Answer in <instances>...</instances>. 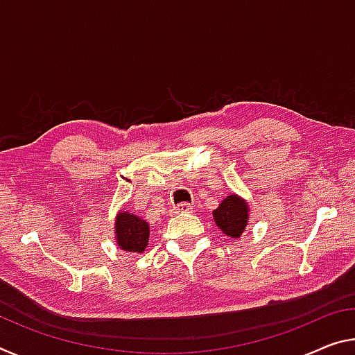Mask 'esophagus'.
Here are the masks:
<instances>
[{
	"label": "esophagus",
	"instance_id": "obj_1",
	"mask_svg": "<svg viewBox=\"0 0 355 355\" xmlns=\"http://www.w3.org/2000/svg\"><path fill=\"white\" fill-rule=\"evenodd\" d=\"M172 215H180V213H188L191 211V205L187 204V202H183V204H178L172 208Z\"/></svg>",
	"mask_w": 355,
	"mask_h": 355
}]
</instances>
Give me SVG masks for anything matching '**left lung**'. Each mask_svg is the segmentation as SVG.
Returning <instances> with one entry per match:
<instances>
[{"instance_id":"left-lung-1","label":"left lung","mask_w":355,"mask_h":355,"mask_svg":"<svg viewBox=\"0 0 355 355\" xmlns=\"http://www.w3.org/2000/svg\"><path fill=\"white\" fill-rule=\"evenodd\" d=\"M216 226L230 239H240L248 226L250 205L239 194H230L224 199L216 210H213Z\"/></svg>"}]
</instances>
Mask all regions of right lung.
Here are the masks:
<instances>
[{"mask_svg":"<svg viewBox=\"0 0 355 355\" xmlns=\"http://www.w3.org/2000/svg\"><path fill=\"white\" fill-rule=\"evenodd\" d=\"M150 224L129 211H118L115 218V241L123 251L142 254L148 246Z\"/></svg>","mask_w":355,"mask_h":355,"instance_id":"add662e5","label":"right lung"}]
</instances>
